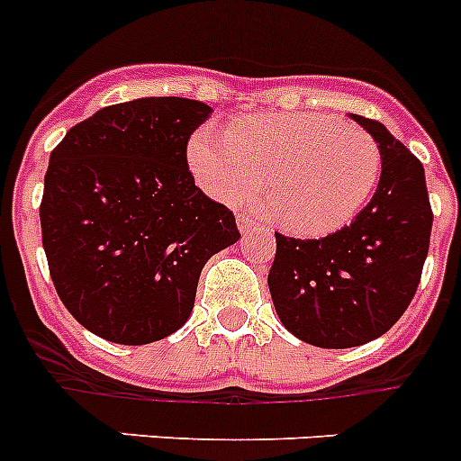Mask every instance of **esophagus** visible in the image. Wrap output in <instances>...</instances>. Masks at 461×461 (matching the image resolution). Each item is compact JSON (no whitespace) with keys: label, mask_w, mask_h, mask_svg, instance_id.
I'll list each match as a JSON object with an SVG mask.
<instances>
[{"label":"esophagus","mask_w":461,"mask_h":461,"mask_svg":"<svg viewBox=\"0 0 461 461\" xmlns=\"http://www.w3.org/2000/svg\"><path fill=\"white\" fill-rule=\"evenodd\" d=\"M238 228L242 235H254V233H267V228H263L260 223H256L254 219L247 217V214H240L238 217Z\"/></svg>","instance_id":"34e87169"}]
</instances>
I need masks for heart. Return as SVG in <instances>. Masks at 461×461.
Here are the masks:
<instances>
[{"instance_id":"obj_1","label":"heart","mask_w":461,"mask_h":461,"mask_svg":"<svg viewBox=\"0 0 461 461\" xmlns=\"http://www.w3.org/2000/svg\"><path fill=\"white\" fill-rule=\"evenodd\" d=\"M189 168L198 185L228 205L254 201L284 230L321 238L348 226L372 201L381 180L378 142L362 126L323 113H267L244 117L219 136L189 140Z\"/></svg>"}]
</instances>
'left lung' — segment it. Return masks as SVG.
<instances>
[{"label":"left lung","mask_w":461,"mask_h":461,"mask_svg":"<svg viewBox=\"0 0 461 461\" xmlns=\"http://www.w3.org/2000/svg\"><path fill=\"white\" fill-rule=\"evenodd\" d=\"M351 117L381 148L376 194L328 238L275 233L267 275L284 328L319 348H351L385 335L413 300L429 251L425 168L381 122Z\"/></svg>","instance_id":"obj_1"}]
</instances>
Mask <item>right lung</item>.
Here are the masks:
<instances>
[{
	"instance_id": "right-lung-1",
	"label": "right lung",
	"mask_w": 461,
	"mask_h": 461,
	"mask_svg": "<svg viewBox=\"0 0 461 461\" xmlns=\"http://www.w3.org/2000/svg\"><path fill=\"white\" fill-rule=\"evenodd\" d=\"M210 113L180 96L133 99L96 110L52 149L41 201L48 267L64 307L101 339L173 335L207 260L240 240L233 212L186 166Z\"/></svg>"
}]
</instances>
